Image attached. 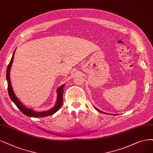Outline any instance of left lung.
<instances>
[{
  "label": "left lung",
  "mask_w": 153,
  "mask_h": 153,
  "mask_svg": "<svg viewBox=\"0 0 153 153\" xmlns=\"http://www.w3.org/2000/svg\"><path fill=\"white\" fill-rule=\"evenodd\" d=\"M94 108L97 109L98 111H99L100 112H101V113H102V114H106V113H105V112H103V111H101V110H98L97 108H96V107H94Z\"/></svg>",
  "instance_id": "obj_1"
}]
</instances>
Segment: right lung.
Wrapping results in <instances>:
<instances>
[{"label":"right lung","instance_id":"add662e5","mask_svg":"<svg viewBox=\"0 0 153 153\" xmlns=\"http://www.w3.org/2000/svg\"><path fill=\"white\" fill-rule=\"evenodd\" d=\"M15 51L13 54L12 58L9 62V64L7 68V71H6V79L7 81V85H8V93L9 97L10 100L13 101V103L16 105V106L21 111L22 114H24L26 116L30 117H34V118H38V117H45L50 116L51 115H53L56 111H57L61 107V105L62 104V101H63V93H64V88L65 86V84L60 86L56 89V93H57V98L56 100V103L55 105L53 107V108H51L49 110L45 111L42 112H38L35 110H33L31 108H29L25 106L23 104H22L21 101L18 100L16 96L13 89L12 85H11V82H10V71L11 69V66H12L14 57V53Z\"/></svg>","mask_w":153,"mask_h":153}]
</instances>
